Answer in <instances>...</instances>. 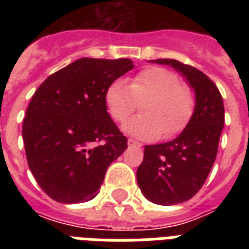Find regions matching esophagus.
I'll return each instance as SVG.
<instances>
[{
    "mask_svg": "<svg viewBox=\"0 0 249 249\" xmlns=\"http://www.w3.org/2000/svg\"><path fill=\"white\" fill-rule=\"evenodd\" d=\"M128 144L129 146H136V147H141V146H142V143H140V142H137V141L132 140V138H129L128 140Z\"/></svg>",
    "mask_w": 249,
    "mask_h": 249,
    "instance_id": "esophagus-1",
    "label": "esophagus"
}]
</instances>
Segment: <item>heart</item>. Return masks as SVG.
<instances>
[{"label": "heart", "instance_id": "b5f03b06", "mask_svg": "<svg viewBox=\"0 0 249 249\" xmlns=\"http://www.w3.org/2000/svg\"><path fill=\"white\" fill-rule=\"evenodd\" d=\"M143 100L141 106L143 113L124 124L125 132L140 138L177 136L195 111L194 90L163 67L144 68L133 76L129 85L116 80L105 93L107 111L117 123H124Z\"/></svg>", "mask_w": 249, "mask_h": 249}]
</instances>
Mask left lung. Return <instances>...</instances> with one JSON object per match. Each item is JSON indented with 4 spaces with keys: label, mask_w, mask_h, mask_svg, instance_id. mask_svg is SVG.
<instances>
[{
    "label": "left lung",
    "mask_w": 249,
    "mask_h": 249,
    "mask_svg": "<svg viewBox=\"0 0 249 249\" xmlns=\"http://www.w3.org/2000/svg\"><path fill=\"white\" fill-rule=\"evenodd\" d=\"M185 76L195 90V111L176 140L144 146L137 181L146 199L160 205L190 200L212 169L224 129L225 108L220 90L208 76L174 59H156Z\"/></svg>",
    "instance_id": "1"
}]
</instances>
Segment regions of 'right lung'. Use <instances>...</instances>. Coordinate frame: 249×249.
Here are the masks:
<instances>
[{
	"label": "right lung",
	"instance_id": "obj_1",
	"mask_svg": "<svg viewBox=\"0 0 249 249\" xmlns=\"http://www.w3.org/2000/svg\"><path fill=\"white\" fill-rule=\"evenodd\" d=\"M133 62L81 58L38 86L23 121L27 161L38 186L59 203L97 196L128 138L107 112L105 93Z\"/></svg>",
	"mask_w": 249,
	"mask_h": 249
}]
</instances>
